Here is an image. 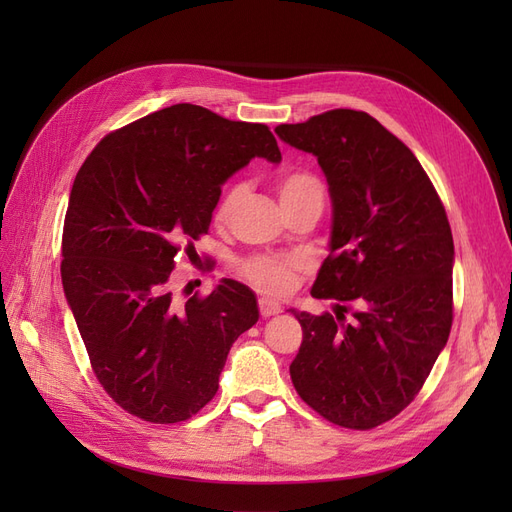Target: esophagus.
<instances>
[{
  "label": "esophagus",
  "mask_w": 512,
  "mask_h": 512,
  "mask_svg": "<svg viewBox=\"0 0 512 512\" xmlns=\"http://www.w3.org/2000/svg\"><path fill=\"white\" fill-rule=\"evenodd\" d=\"M258 307H260V314L265 316V318L275 316V314L282 312V305L277 303V301H273V299H267V297H262V299L258 301Z\"/></svg>",
  "instance_id": "34e87169"
}]
</instances>
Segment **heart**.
I'll list each match as a JSON object with an SVG mask.
<instances>
[{
    "label": "heart",
    "instance_id": "1",
    "mask_svg": "<svg viewBox=\"0 0 512 512\" xmlns=\"http://www.w3.org/2000/svg\"><path fill=\"white\" fill-rule=\"evenodd\" d=\"M277 192H280L282 203L288 198L301 196L307 192H322L320 181L309 173H290L277 183ZM243 196V183H232L230 188L222 194L218 207H215L213 218L218 224L230 220L235 213L239 200ZM294 271H297V262L290 258L280 256H250L239 262V273L247 282L256 286L260 292L267 294H286L294 284Z\"/></svg>",
    "mask_w": 512,
    "mask_h": 512
}]
</instances>
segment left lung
I'll list each match as a JSON object with an SVG mask.
<instances>
[{
	"label": "left lung",
	"mask_w": 512,
	"mask_h": 512,
	"mask_svg": "<svg viewBox=\"0 0 512 512\" xmlns=\"http://www.w3.org/2000/svg\"><path fill=\"white\" fill-rule=\"evenodd\" d=\"M275 134L318 158L333 203L331 254L316 299L354 301L312 316L290 365L309 408L348 429L391 421L421 391L453 324L455 245L442 200L414 153L363 111L335 108Z\"/></svg>",
	"instance_id": "8db88e82"
}]
</instances>
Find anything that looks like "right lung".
Instances as JSON below:
<instances>
[{
	"mask_svg": "<svg viewBox=\"0 0 512 512\" xmlns=\"http://www.w3.org/2000/svg\"><path fill=\"white\" fill-rule=\"evenodd\" d=\"M252 158L282 162L265 123L173 104L104 136L74 179L61 284L98 382L143 421L203 410L230 346L258 322L256 294L235 280L185 303L170 290L175 256L209 230L222 185Z\"/></svg>",
	"mask_w": 512,
	"mask_h": 512,
	"instance_id": "obj_1",
	"label": "right lung"
}]
</instances>
